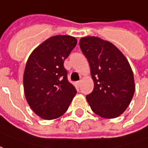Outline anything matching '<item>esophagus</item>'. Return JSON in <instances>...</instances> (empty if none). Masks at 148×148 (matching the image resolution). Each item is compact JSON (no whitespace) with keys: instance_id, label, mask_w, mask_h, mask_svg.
Here are the masks:
<instances>
[{"instance_id":"esophagus-1","label":"esophagus","mask_w":148,"mask_h":148,"mask_svg":"<svg viewBox=\"0 0 148 148\" xmlns=\"http://www.w3.org/2000/svg\"><path fill=\"white\" fill-rule=\"evenodd\" d=\"M75 85H76V87H79V86H80V81L76 82V83H75Z\"/></svg>"}]
</instances>
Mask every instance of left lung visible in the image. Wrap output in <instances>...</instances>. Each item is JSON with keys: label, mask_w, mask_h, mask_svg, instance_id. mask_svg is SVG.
I'll return each mask as SVG.
<instances>
[{"label": "left lung", "mask_w": 148, "mask_h": 148, "mask_svg": "<svg viewBox=\"0 0 148 148\" xmlns=\"http://www.w3.org/2000/svg\"><path fill=\"white\" fill-rule=\"evenodd\" d=\"M94 81L93 91L86 96L94 113L104 118L123 114L135 92L133 73L125 57L114 44L89 36L79 40Z\"/></svg>", "instance_id": "8db88e82"}]
</instances>
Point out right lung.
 Here are the masks:
<instances>
[{
	"label": "right lung",
	"instance_id": "add662e5",
	"mask_svg": "<svg viewBox=\"0 0 148 148\" xmlns=\"http://www.w3.org/2000/svg\"><path fill=\"white\" fill-rule=\"evenodd\" d=\"M77 43L69 35L46 39L31 53L23 73V88L31 110L45 120L62 116L76 94L64 61Z\"/></svg>",
	"mask_w": 148,
	"mask_h": 148
}]
</instances>
